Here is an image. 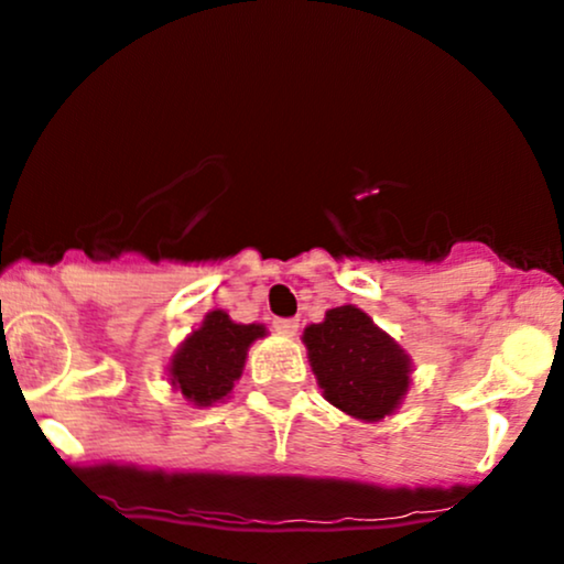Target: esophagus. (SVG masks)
<instances>
[{
    "label": "esophagus",
    "instance_id": "34e87169",
    "mask_svg": "<svg viewBox=\"0 0 564 564\" xmlns=\"http://www.w3.org/2000/svg\"><path fill=\"white\" fill-rule=\"evenodd\" d=\"M272 329L278 334H283V337H294L296 332H300V321L296 318H275L272 321Z\"/></svg>",
    "mask_w": 564,
    "mask_h": 564
}]
</instances>
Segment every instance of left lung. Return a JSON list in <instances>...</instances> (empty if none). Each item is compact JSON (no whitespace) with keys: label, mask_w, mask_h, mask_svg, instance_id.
Listing matches in <instances>:
<instances>
[{"label":"left lung","mask_w":564,"mask_h":564,"mask_svg":"<svg viewBox=\"0 0 564 564\" xmlns=\"http://www.w3.org/2000/svg\"><path fill=\"white\" fill-rule=\"evenodd\" d=\"M302 343L324 399L364 423L399 410L412 386V356L356 305L326 311L305 326Z\"/></svg>","instance_id":"8db88e82"}]
</instances>
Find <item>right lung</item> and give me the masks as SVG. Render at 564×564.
I'll use <instances>...</instances> for the list:
<instances>
[{"label": "right lung", "instance_id": "1", "mask_svg": "<svg viewBox=\"0 0 564 564\" xmlns=\"http://www.w3.org/2000/svg\"><path fill=\"white\" fill-rule=\"evenodd\" d=\"M264 334V324H238L225 311L206 313L169 358L165 377L171 388L200 410L221 404L243 375L249 348Z\"/></svg>", "mask_w": 564, "mask_h": 564}]
</instances>
